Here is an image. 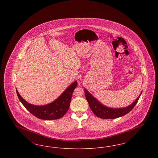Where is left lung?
Masks as SVG:
<instances>
[{
    "mask_svg": "<svg viewBox=\"0 0 158 158\" xmlns=\"http://www.w3.org/2000/svg\"><path fill=\"white\" fill-rule=\"evenodd\" d=\"M85 97L89 104L90 109L94 114L98 117L99 118L103 119H114L124 116L127 113L130 112L135 106L136 105L139 99L140 98L142 93L137 98L135 101L127 107L121 108H112L105 105H102L100 103L98 100L92 95L86 89H84Z\"/></svg>",
    "mask_w": 158,
    "mask_h": 158,
    "instance_id": "obj_1",
    "label": "left lung"
}]
</instances>
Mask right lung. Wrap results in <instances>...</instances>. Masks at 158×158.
Segmentation results:
<instances>
[{
  "instance_id": "add662e5",
  "label": "right lung",
  "mask_w": 158,
  "mask_h": 158,
  "mask_svg": "<svg viewBox=\"0 0 158 158\" xmlns=\"http://www.w3.org/2000/svg\"><path fill=\"white\" fill-rule=\"evenodd\" d=\"M77 85V81L69 86L60 97L52 102L45 105H32L27 102L16 89L18 97L25 108L33 115L44 120H57L61 118L68 111L73 92Z\"/></svg>"
}]
</instances>
